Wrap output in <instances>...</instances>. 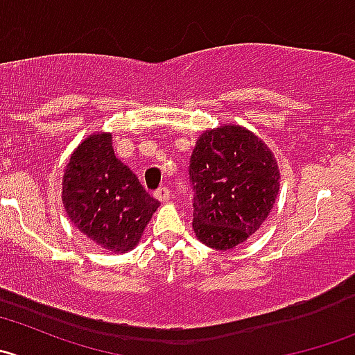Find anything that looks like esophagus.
<instances>
[{"label": "esophagus", "mask_w": 355, "mask_h": 355, "mask_svg": "<svg viewBox=\"0 0 355 355\" xmlns=\"http://www.w3.org/2000/svg\"><path fill=\"white\" fill-rule=\"evenodd\" d=\"M155 198H157V200H160V202H167L168 198H171V190H168V188H165V187L158 188V190L155 191Z\"/></svg>", "instance_id": "esophagus-1"}]
</instances>
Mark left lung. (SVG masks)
Masks as SVG:
<instances>
[{"label": "left lung", "mask_w": 355, "mask_h": 355, "mask_svg": "<svg viewBox=\"0 0 355 355\" xmlns=\"http://www.w3.org/2000/svg\"><path fill=\"white\" fill-rule=\"evenodd\" d=\"M193 230L218 251L248 241L268 218L279 193V168L261 139L239 125L198 137L190 160Z\"/></svg>", "instance_id": "8db88e82"}]
</instances>
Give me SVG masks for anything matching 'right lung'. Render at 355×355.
<instances>
[{"mask_svg": "<svg viewBox=\"0 0 355 355\" xmlns=\"http://www.w3.org/2000/svg\"><path fill=\"white\" fill-rule=\"evenodd\" d=\"M62 202L78 230L101 248H136L160 202L114 157L111 134L87 137L71 155L62 178Z\"/></svg>", "mask_w": 355, "mask_h": 355, "instance_id": "obj_1", "label": "right lung"}]
</instances>
